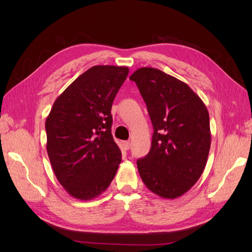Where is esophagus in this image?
I'll use <instances>...</instances> for the list:
<instances>
[{
	"label": "esophagus",
	"instance_id": "1",
	"mask_svg": "<svg viewBox=\"0 0 252 252\" xmlns=\"http://www.w3.org/2000/svg\"><path fill=\"white\" fill-rule=\"evenodd\" d=\"M123 146H124L125 150H129L130 149V143H129L128 141H125V142H123Z\"/></svg>",
	"mask_w": 252,
	"mask_h": 252
}]
</instances>
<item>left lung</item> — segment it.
I'll return each instance as SVG.
<instances>
[{
  "label": "left lung",
  "mask_w": 252,
  "mask_h": 252,
  "mask_svg": "<svg viewBox=\"0 0 252 252\" xmlns=\"http://www.w3.org/2000/svg\"><path fill=\"white\" fill-rule=\"evenodd\" d=\"M135 82L154 126L151 148L136 161L146 187L164 199L187 192L202 175L211 134L205 104L187 84L151 67L135 70Z\"/></svg>",
  "instance_id": "8db88e82"
}]
</instances>
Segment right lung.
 <instances>
[{"mask_svg": "<svg viewBox=\"0 0 252 252\" xmlns=\"http://www.w3.org/2000/svg\"><path fill=\"white\" fill-rule=\"evenodd\" d=\"M128 72L120 66L89 68L58 96L46 119L53 172L75 199L100 195L117 173L122 152L111 133V106Z\"/></svg>", "mask_w": 252, "mask_h": 252, "instance_id": "obj_1", "label": "right lung"}]
</instances>
